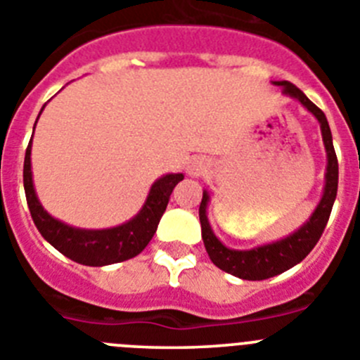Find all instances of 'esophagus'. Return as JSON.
I'll return each mask as SVG.
<instances>
[{
	"label": "esophagus",
	"instance_id": "34e87169",
	"mask_svg": "<svg viewBox=\"0 0 360 360\" xmlns=\"http://www.w3.org/2000/svg\"><path fill=\"white\" fill-rule=\"evenodd\" d=\"M206 168L208 167H206V163H204L202 160H193L190 161V165H188V174L193 177H199L206 172Z\"/></svg>",
	"mask_w": 360,
	"mask_h": 360
}]
</instances>
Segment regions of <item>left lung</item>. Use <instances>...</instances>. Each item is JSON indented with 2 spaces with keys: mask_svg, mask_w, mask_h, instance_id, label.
Instances as JSON below:
<instances>
[{
  "mask_svg": "<svg viewBox=\"0 0 360 360\" xmlns=\"http://www.w3.org/2000/svg\"><path fill=\"white\" fill-rule=\"evenodd\" d=\"M274 86L283 87V95L296 98L297 102L312 112L316 120L319 122L321 127L323 143H325L326 150V172H325V188H323V195L312 215L309 217L305 224L300 226L294 233L287 235L285 238L271 244L258 245L252 249H229L226 248L222 242L219 240L213 233L212 226L206 217V208L210 202L208 190L202 192V200L199 206V219H200V229H202V240L206 252H208L210 260L222 269L224 273L233 274L242 280H267L276 274L285 273L287 269L294 267L300 264L303 258L309 255L317 244V240L321 238L323 231L326 228V222L330 219V212H332L333 200L338 195V181H339V165L335 150H333L332 143V132H330L328 120H326L325 112L317 108L316 103L310 102L307 95L301 89H297L294 84L287 82V80H278L273 82Z\"/></svg>",
  "mask_w": 360,
  "mask_h": 360,
  "instance_id": "obj_1",
  "label": "left lung"
}]
</instances>
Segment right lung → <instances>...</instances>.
I'll use <instances>...</instances> for the list:
<instances>
[{
    "instance_id": "right-lung-1",
    "label": "right lung",
    "mask_w": 360,
    "mask_h": 360,
    "mask_svg": "<svg viewBox=\"0 0 360 360\" xmlns=\"http://www.w3.org/2000/svg\"><path fill=\"white\" fill-rule=\"evenodd\" d=\"M30 154L32 140L27 147V154H25L22 184H25V193H27V202L34 224L37 226L39 233L44 236V240L50 242L57 251L63 252L64 257L77 264L91 265V267L118 264V262L129 260V258L140 255L156 233L158 224L167 210L170 193L176 184L184 179L183 174H167L154 181L140 212L124 224L108 229L73 228L70 224H64L63 220L51 217L43 208V204L39 202L34 179H32Z\"/></svg>"
}]
</instances>
